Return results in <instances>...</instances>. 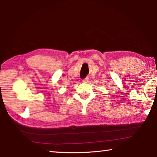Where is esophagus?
I'll use <instances>...</instances> for the list:
<instances>
[{
	"mask_svg": "<svg viewBox=\"0 0 157 157\" xmlns=\"http://www.w3.org/2000/svg\"><path fill=\"white\" fill-rule=\"evenodd\" d=\"M82 82H84V83H87V82H89V78H86L82 79Z\"/></svg>",
	"mask_w": 157,
	"mask_h": 157,
	"instance_id": "1",
	"label": "esophagus"
}]
</instances>
